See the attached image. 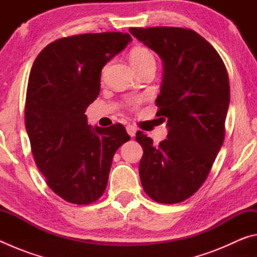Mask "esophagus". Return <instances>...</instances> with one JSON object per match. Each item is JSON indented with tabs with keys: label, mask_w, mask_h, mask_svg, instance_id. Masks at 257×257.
<instances>
[{
	"label": "esophagus",
	"mask_w": 257,
	"mask_h": 257,
	"mask_svg": "<svg viewBox=\"0 0 257 257\" xmlns=\"http://www.w3.org/2000/svg\"><path fill=\"white\" fill-rule=\"evenodd\" d=\"M125 129H127V133L130 137H134L135 135H136V128L134 127V125L132 124H128L127 127H125Z\"/></svg>",
	"instance_id": "34e87169"
}]
</instances>
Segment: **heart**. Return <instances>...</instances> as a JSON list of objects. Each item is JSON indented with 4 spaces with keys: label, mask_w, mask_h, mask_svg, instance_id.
<instances>
[{
    "label": "heart",
    "mask_w": 257,
    "mask_h": 257,
    "mask_svg": "<svg viewBox=\"0 0 257 257\" xmlns=\"http://www.w3.org/2000/svg\"><path fill=\"white\" fill-rule=\"evenodd\" d=\"M130 63L133 64L134 69L136 71L141 70L150 66H155V58L152 52L144 46H137L130 51L129 53ZM142 102L141 97H133L127 102V105L130 108H136Z\"/></svg>",
    "instance_id": "b5f03b06"
}]
</instances>
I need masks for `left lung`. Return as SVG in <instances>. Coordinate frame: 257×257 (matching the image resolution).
<instances>
[{"label":"left lung","instance_id":"left-lung-1","mask_svg":"<svg viewBox=\"0 0 257 257\" xmlns=\"http://www.w3.org/2000/svg\"><path fill=\"white\" fill-rule=\"evenodd\" d=\"M163 62L156 115L167 120L168 138L159 146L136 135L144 154L139 177L155 202L175 204L194 195L206 180L223 144L230 102L222 59L196 32L177 27L130 28Z\"/></svg>","mask_w":257,"mask_h":257}]
</instances>
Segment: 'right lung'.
Returning a JSON list of instances; mask_svg holds the SVG:
<instances>
[{"label": "right lung", "mask_w": 257, "mask_h": 257, "mask_svg": "<svg viewBox=\"0 0 257 257\" xmlns=\"http://www.w3.org/2000/svg\"><path fill=\"white\" fill-rule=\"evenodd\" d=\"M130 42L127 33L76 35L51 43L34 61L26 130L47 185L69 203L102 196L113 156L130 139L122 124L93 128L85 114L99 94L103 67Z\"/></svg>", "instance_id": "1"}]
</instances>
